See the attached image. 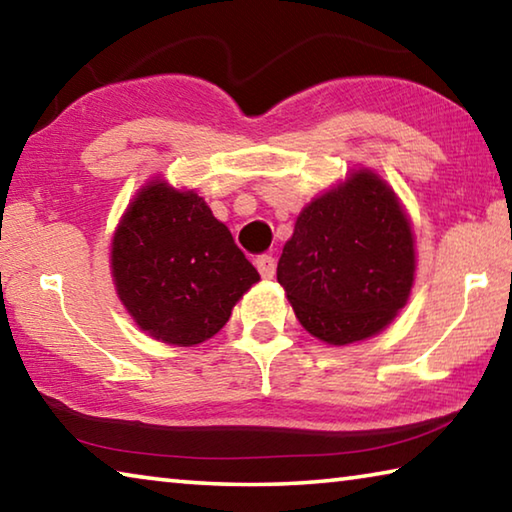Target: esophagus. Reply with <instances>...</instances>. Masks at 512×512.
Returning a JSON list of instances; mask_svg holds the SVG:
<instances>
[{
    "instance_id": "obj_1",
    "label": "esophagus",
    "mask_w": 512,
    "mask_h": 512,
    "mask_svg": "<svg viewBox=\"0 0 512 512\" xmlns=\"http://www.w3.org/2000/svg\"><path fill=\"white\" fill-rule=\"evenodd\" d=\"M255 266H257L259 275L266 277V280H271V277L275 275V268H277L273 255H259V257L255 259Z\"/></svg>"
}]
</instances>
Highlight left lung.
I'll use <instances>...</instances> for the list:
<instances>
[{
    "mask_svg": "<svg viewBox=\"0 0 512 512\" xmlns=\"http://www.w3.org/2000/svg\"><path fill=\"white\" fill-rule=\"evenodd\" d=\"M411 223L391 187L359 169L300 212L277 262L300 325L329 345L381 332L413 287Z\"/></svg>",
    "mask_w": 512,
    "mask_h": 512,
    "instance_id": "obj_1",
    "label": "left lung"
}]
</instances>
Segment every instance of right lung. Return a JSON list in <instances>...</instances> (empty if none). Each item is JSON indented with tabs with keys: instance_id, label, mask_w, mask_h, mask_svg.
I'll list each match as a JSON object with an SVG mask.
<instances>
[{
	"instance_id": "right-lung-1",
	"label": "right lung",
	"mask_w": 512,
	"mask_h": 512,
	"mask_svg": "<svg viewBox=\"0 0 512 512\" xmlns=\"http://www.w3.org/2000/svg\"><path fill=\"white\" fill-rule=\"evenodd\" d=\"M112 280L140 329L189 348L228 323L259 280L230 230L196 192L164 180L142 187L112 237Z\"/></svg>"
}]
</instances>
